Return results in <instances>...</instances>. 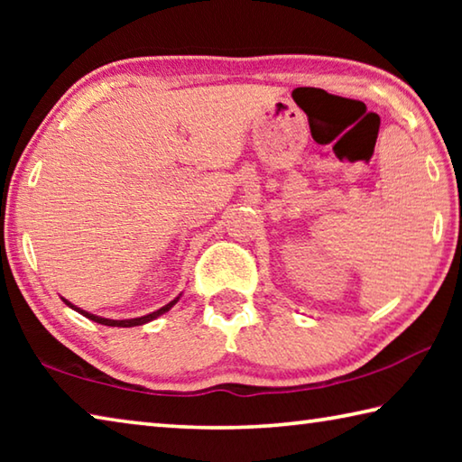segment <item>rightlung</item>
I'll list each match as a JSON object with an SVG mask.
<instances>
[{
  "label": "right lung",
  "mask_w": 462,
  "mask_h": 462,
  "mask_svg": "<svg viewBox=\"0 0 462 462\" xmlns=\"http://www.w3.org/2000/svg\"><path fill=\"white\" fill-rule=\"evenodd\" d=\"M179 300V297H177ZM177 300H173L171 303H167L165 308H161V310H156V311H152V314H148V316H143V318H132V319H107V318H99V316H93V314H89V311H85V310H79V308H75L73 303H69L67 300H65V303L69 308H73L75 311H79V314H83L85 318H89V319H93V322H97V324H104V326H118V328H132V326H143V324H146V322H151V319H154V318H159L161 314H165V311H169L171 308L175 306L177 303Z\"/></svg>",
  "instance_id": "right-lung-1"
}]
</instances>
